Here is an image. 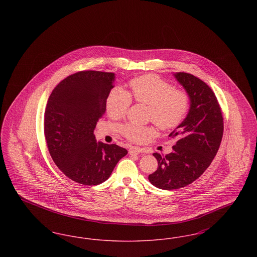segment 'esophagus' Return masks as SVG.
Listing matches in <instances>:
<instances>
[{"mask_svg": "<svg viewBox=\"0 0 257 257\" xmlns=\"http://www.w3.org/2000/svg\"><path fill=\"white\" fill-rule=\"evenodd\" d=\"M141 151H142V150H141V148H139V147H132L129 148V154H130V155H138V154H140Z\"/></svg>", "mask_w": 257, "mask_h": 257, "instance_id": "esophagus-1", "label": "esophagus"}]
</instances>
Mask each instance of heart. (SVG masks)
<instances>
[{"mask_svg": "<svg viewBox=\"0 0 257 257\" xmlns=\"http://www.w3.org/2000/svg\"><path fill=\"white\" fill-rule=\"evenodd\" d=\"M130 91L113 87L106 100V110L112 118H120L131 106L132 98L137 103L147 105V117L163 131H171L181 125L191 107V97L183 89H176L157 75L147 74L129 82ZM121 134L131 142H142L152 134L149 127L133 123L123 124Z\"/></svg>", "mask_w": 257, "mask_h": 257, "instance_id": "b5f03b06", "label": "heart"}]
</instances>
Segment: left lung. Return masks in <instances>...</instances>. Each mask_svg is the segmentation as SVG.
I'll return each instance as SVG.
<instances>
[{"mask_svg": "<svg viewBox=\"0 0 257 257\" xmlns=\"http://www.w3.org/2000/svg\"><path fill=\"white\" fill-rule=\"evenodd\" d=\"M191 97L187 117L169 137L176 140L173 151L154 153L158 169L148 179L163 190L180 189L193 183L215 158L223 135V117L215 93L192 74H174Z\"/></svg>", "mask_w": 257, "mask_h": 257, "instance_id": "1", "label": "left lung"}]
</instances>
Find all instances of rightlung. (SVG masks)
Listing matches in <instances>:
<instances>
[{
    "mask_svg": "<svg viewBox=\"0 0 257 257\" xmlns=\"http://www.w3.org/2000/svg\"><path fill=\"white\" fill-rule=\"evenodd\" d=\"M114 74L93 70L72 74L56 86L44 112L50 155L69 179L87 186L103 183L128 152L97 143L93 130L106 111Z\"/></svg>",
    "mask_w": 257,
    "mask_h": 257,
    "instance_id": "1",
    "label": "right lung"
}]
</instances>
